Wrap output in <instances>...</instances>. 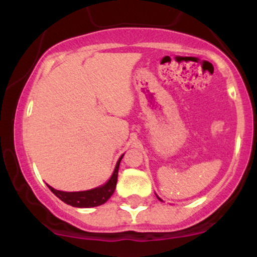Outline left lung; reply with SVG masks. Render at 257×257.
Here are the masks:
<instances>
[{
  "instance_id": "1",
  "label": "left lung",
  "mask_w": 257,
  "mask_h": 257,
  "mask_svg": "<svg viewBox=\"0 0 257 257\" xmlns=\"http://www.w3.org/2000/svg\"><path fill=\"white\" fill-rule=\"evenodd\" d=\"M158 199H161V198H158Z\"/></svg>"
}]
</instances>
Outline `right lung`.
Masks as SVG:
<instances>
[{
    "instance_id": "add662e5",
    "label": "right lung",
    "mask_w": 257,
    "mask_h": 257,
    "mask_svg": "<svg viewBox=\"0 0 257 257\" xmlns=\"http://www.w3.org/2000/svg\"><path fill=\"white\" fill-rule=\"evenodd\" d=\"M123 157V156H122ZM120 157L117 162L114 172L112 174L111 179L104 186L98 188H93L89 191H82V192H64V191H58L48 186L49 190L52 191L59 199L63 200L66 204L76 206V208H91V206H98L104 204L110 199L113 194L114 188L117 185V178H118V168L120 163Z\"/></svg>"
}]
</instances>
